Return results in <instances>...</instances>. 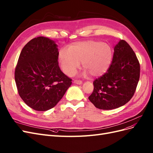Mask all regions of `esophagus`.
<instances>
[{"instance_id":"esophagus-1","label":"esophagus","mask_w":153,"mask_h":153,"mask_svg":"<svg viewBox=\"0 0 153 153\" xmlns=\"http://www.w3.org/2000/svg\"><path fill=\"white\" fill-rule=\"evenodd\" d=\"M74 83L76 84V85H82V82L80 80H74Z\"/></svg>"}]
</instances>
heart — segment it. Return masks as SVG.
Instances as JSON below:
<instances>
[{"instance_id": "b5f03b06", "label": "heart", "mask_w": 153, "mask_h": 153, "mask_svg": "<svg viewBox=\"0 0 153 153\" xmlns=\"http://www.w3.org/2000/svg\"><path fill=\"white\" fill-rule=\"evenodd\" d=\"M114 52L111 45L100 41H85L76 42L69 48H62L58 53V60L63 72L72 76L79 68L81 62L85 71L92 77H100L109 69Z\"/></svg>"}]
</instances>
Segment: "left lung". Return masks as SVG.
<instances>
[{
  "label": "left lung",
  "instance_id": "left-lung-1",
  "mask_svg": "<svg viewBox=\"0 0 153 153\" xmlns=\"http://www.w3.org/2000/svg\"><path fill=\"white\" fill-rule=\"evenodd\" d=\"M140 77V64L130 45L120 40L114 49L109 69L93 81L88 97L97 108L111 110L124 105L134 96Z\"/></svg>",
  "mask_w": 153,
  "mask_h": 153
}]
</instances>
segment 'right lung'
I'll return each instance as SVG.
<instances>
[{"label":"right lung","mask_w":153,"mask_h":153,"mask_svg":"<svg viewBox=\"0 0 153 153\" xmlns=\"http://www.w3.org/2000/svg\"><path fill=\"white\" fill-rule=\"evenodd\" d=\"M55 41L37 37L23 47L14 78L19 96L38 111L55 107L72 84L58 65V49Z\"/></svg>","instance_id":"right-lung-1"}]
</instances>
